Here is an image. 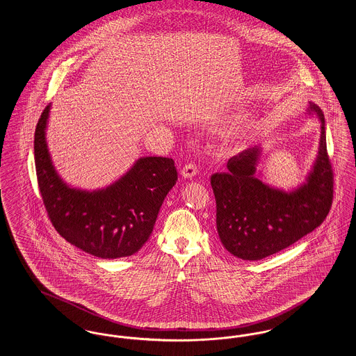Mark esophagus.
Here are the masks:
<instances>
[{"label": "esophagus", "instance_id": "obj_1", "mask_svg": "<svg viewBox=\"0 0 356 356\" xmlns=\"http://www.w3.org/2000/svg\"><path fill=\"white\" fill-rule=\"evenodd\" d=\"M197 173H199L197 165L193 164V163L185 164L184 167H183V170H181V175L184 176L185 179H192V177H195Z\"/></svg>", "mask_w": 356, "mask_h": 356}]
</instances>
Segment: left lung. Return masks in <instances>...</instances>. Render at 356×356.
Returning <instances> with one entry per match:
<instances>
[{
  "mask_svg": "<svg viewBox=\"0 0 356 356\" xmlns=\"http://www.w3.org/2000/svg\"><path fill=\"white\" fill-rule=\"evenodd\" d=\"M321 144L307 183L293 192L264 184L256 177L261 149L248 148L229 159L228 172L214 173L216 225L225 249L241 259L257 261L284 250L318 228L327 217L334 197V172L326 145L325 115L316 104Z\"/></svg>",
  "mask_w": 356,
  "mask_h": 356,
  "instance_id": "1",
  "label": "left lung"
}]
</instances>
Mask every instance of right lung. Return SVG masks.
<instances>
[{"instance_id":"right-lung-1","label":"right lung","mask_w":356,"mask_h":356,"mask_svg":"<svg viewBox=\"0 0 356 356\" xmlns=\"http://www.w3.org/2000/svg\"><path fill=\"white\" fill-rule=\"evenodd\" d=\"M50 106L38 119L34 160L38 188L47 216L58 233L86 253L99 258L135 254L149 238L160 207L177 181L170 157L139 159L106 189L69 188L54 170L44 140Z\"/></svg>"}]
</instances>
